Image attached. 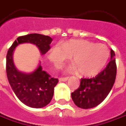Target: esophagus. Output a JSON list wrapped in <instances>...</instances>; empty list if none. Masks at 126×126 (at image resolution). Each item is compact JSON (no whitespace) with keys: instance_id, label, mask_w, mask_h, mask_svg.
Wrapping results in <instances>:
<instances>
[{"instance_id":"1","label":"esophagus","mask_w":126,"mask_h":126,"mask_svg":"<svg viewBox=\"0 0 126 126\" xmlns=\"http://www.w3.org/2000/svg\"><path fill=\"white\" fill-rule=\"evenodd\" d=\"M68 79V77H65V78H59V81H62V82H65V81H67Z\"/></svg>"}]
</instances>
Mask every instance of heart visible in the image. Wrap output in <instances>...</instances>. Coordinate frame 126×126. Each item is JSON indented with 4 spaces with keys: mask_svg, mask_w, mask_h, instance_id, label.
Wrapping results in <instances>:
<instances>
[{
    "mask_svg": "<svg viewBox=\"0 0 126 126\" xmlns=\"http://www.w3.org/2000/svg\"><path fill=\"white\" fill-rule=\"evenodd\" d=\"M63 47L55 45L48 53V58L56 68L72 56L74 65L69 68L70 72L78 70L83 76H94L100 73L109 58V50L104 44H96L93 42L73 39L63 44Z\"/></svg>",
    "mask_w": 126,
    "mask_h": 126,
    "instance_id": "1",
    "label": "heart"
}]
</instances>
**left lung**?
Wrapping results in <instances>:
<instances>
[{"label":"left lung","mask_w":126,"mask_h":126,"mask_svg":"<svg viewBox=\"0 0 126 126\" xmlns=\"http://www.w3.org/2000/svg\"><path fill=\"white\" fill-rule=\"evenodd\" d=\"M115 53L111 50V60L104 70L92 78H81L79 87L71 96L76 106L82 109L96 107L105 99L112 88L116 76Z\"/></svg>","instance_id":"8db88e82"}]
</instances>
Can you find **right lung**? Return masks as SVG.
Masks as SVG:
<instances>
[{"mask_svg":"<svg viewBox=\"0 0 126 126\" xmlns=\"http://www.w3.org/2000/svg\"><path fill=\"white\" fill-rule=\"evenodd\" d=\"M52 41L50 36L39 34L20 36L8 51L6 73L9 83L19 100L32 108H42L49 104L58 79L52 78L47 72L42 70L41 65L32 73L19 72L14 65L13 53L15 48L19 44L32 43L39 48L42 54H44L51 48L50 44Z\"/></svg>","mask_w":126,"mask_h":126,"instance_id":"1","label":"right lung"}]
</instances>
